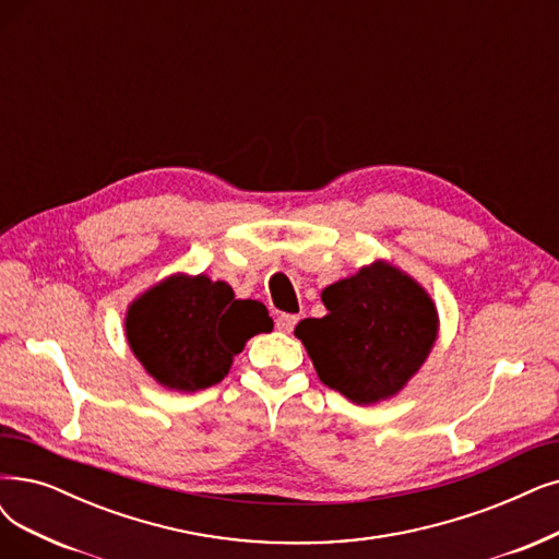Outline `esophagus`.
Wrapping results in <instances>:
<instances>
[{
  "label": "esophagus",
  "mask_w": 559,
  "mask_h": 559,
  "mask_svg": "<svg viewBox=\"0 0 559 559\" xmlns=\"http://www.w3.org/2000/svg\"><path fill=\"white\" fill-rule=\"evenodd\" d=\"M296 323H298V317L296 314H280L277 317V321H275V328L280 330V332H292L294 328H296Z\"/></svg>",
  "instance_id": "34e87169"
}]
</instances>
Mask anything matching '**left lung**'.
Here are the masks:
<instances>
[{"instance_id": "left-lung-1", "label": "left lung", "mask_w": 559, "mask_h": 559, "mask_svg": "<svg viewBox=\"0 0 559 559\" xmlns=\"http://www.w3.org/2000/svg\"><path fill=\"white\" fill-rule=\"evenodd\" d=\"M323 319H305L296 337L330 390L357 406L396 396L438 340V309L415 277L376 259L325 286Z\"/></svg>"}]
</instances>
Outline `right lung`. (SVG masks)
Here are the masks:
<instances>
[{
	"label": "right lung",
	"mask_w": 559,
	"mask_h": 559,
	"mask_svg": "<svg viewBox=\"0 0 559 559\" xmlns=\"http://www.w3.org/2000/svg\"><path fill=\"white\" fill-rule=\"evenodd\" d=\"M273 319L259 300H238L227 282L174 273L148 286L126 311V340L155 383L199 392L225 378L234 357Z\"/></svg>",
	"instance_id": "1"
}]
</instances>
